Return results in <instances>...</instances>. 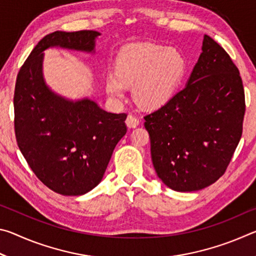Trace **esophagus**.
Listing matches in <instances>:
<instances>
[{
  "label": "esophagus",
  "instance_id": "obj_1",
  "mask_svg": "<svg viewBox=\"0 0 256 256\" xmlns=\"http://www.w3.org/2000/svg\"><path fill=\"white\" fill-rule=\"evenodd\" d=\"M125 123H126V125H128L130 128H136L138 125V120L136 118V116L128 115L126 120H125Z\"/></svg>",
  "mask_w": 256,
  "mask_h": 256
}]
</instances>
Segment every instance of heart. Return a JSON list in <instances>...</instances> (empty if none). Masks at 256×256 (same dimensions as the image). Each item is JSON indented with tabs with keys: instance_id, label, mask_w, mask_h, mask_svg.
<instances>
[{
	"instance_id": "heart-1",
	"label": "heart",
	"mask_w": 256,
	"mask_h": 256,
	"mask_svg": "<svg viewBox=\"0 0 256 256\" xmlns=\"http://www.w3.org/2000/svg\"><path fill=\"white\" fill-rule=\"evenodd\" d=\"M186 71L188 62L177 48L128 45L116 56L114 74L106 78V92L112 98H122L125 86H133L134 102L144 110H157L174 98Z\"/></svg>"
}]
</instances>
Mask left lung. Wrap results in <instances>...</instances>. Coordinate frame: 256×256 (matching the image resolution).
<instances>
[{
    "mask_svg": "<svg viewBox=\"0 0 256 256\" xmlns=\"http://www.w3.org/2000/svg\"><path fill=\"white\" fill-rule=\"evenodd\" d=\"M244 114L240 71L204 34L185 88L144 116L151 159L162 183L177 192H193L218 180L240 140Z\"/></svg>",
    "mask_w": 256,
    "mask_h": 256,
    "instance_id": "8db88e82",
    "label": "left lung"
}]
</instances>
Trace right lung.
I'll return each mask as SVG.
<instances>
[{
	"instance_id": "1",
	"label": "right lung",
	"mask_w": 256,
	"mask_h": 256,
	"mask_svg": "<svg viewBox=\"0 0 256 256\" xmlns=\"http://www.w3.org/2000/svg\"><path fill=\"white\" fill-rule=\"evenodd\" d=\"M100 32H55L38 42L21 66L14 90L19 149L40 180L66 196H84L100 183L116 144L126 133V114L104 110L88 97L68 99L46 84L48 48L94 53Z\"/></svg>"
}]
</instances>
